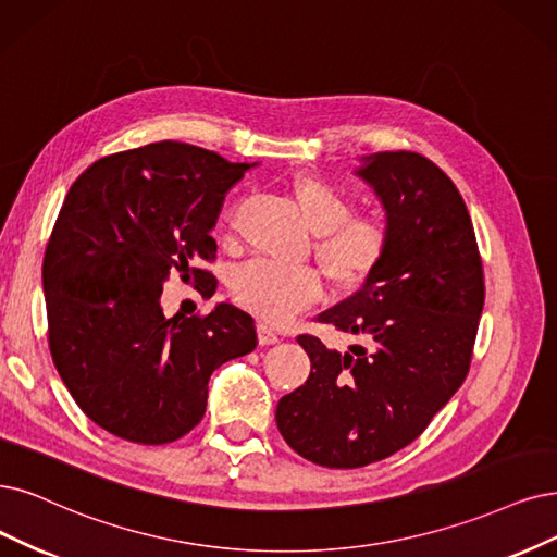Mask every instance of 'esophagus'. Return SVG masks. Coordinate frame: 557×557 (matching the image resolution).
<instances>
[{
  "label": "esophagus",
  "instance_id": "esophagus-1",
  "mask_svg": "<svg viewBox=\"0 0 557 557\" xmlns=\"http://www.w3.org/2000/svg\"><path fill=\"white\" fill-rule=\"evenodd\" d=\"M257 333H259V344H263V346L277 344V342H280V333L275 331V327H273L271 323H265V321H261V323L257 325Z\"/></svg>",
  "mask_w": 557,
  "mask_h": 557
}]
</instances>
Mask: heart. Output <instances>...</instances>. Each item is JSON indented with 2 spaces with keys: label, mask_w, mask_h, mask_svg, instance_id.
<instances>
[{
  "label": "heart",
  "mask_w": 557,
  "mask_h": 557,
  "mask_svg": "<svg viewBox=\"0 0 557 557\" xmlns=\"http://www.w3.org/2000/svg\"><path fill=\"white\" fill-rule=\"evenodd\" d=\"M294 199L314 236V257L339 289L372 280L393 247V224L379 211L354 213V199L321 176H298ZM226 232L236 230V206L226 211ZM236 300L265 321H282L319 300L323 282L312 265L252 259L232 275Z\"/></svg>",
  "instance_id": "obj_1"
}]
</instances>
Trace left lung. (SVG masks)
Listing matches in <instances>:
<instances>
[{"mask_svg":"<svg viewBox=\"0 0 557 557\" xmlns=\"http://www.w3.org/2000/svg\"><path fill=\"white\" fill-rule=\"evenodd\" d=\"M385 206L393 247L381 271L317 317L360 342L339 354L298 335L310 379L277 404L282 438L307 461L362 468L413 443L468 376L484 271L463 197L413 151L358 170Z\"/></svg>","mask_w":557,"mask_h":557,"instance_id":"8db88e82","label":"left lung"}]
</instances>
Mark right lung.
<instances>
[{
  "label": "right lung",
  "mask_w": 557,
  "mask_h": 557,
  "mask_svg": "<svg viewBox=\"0 0 557 557\" xmlns=\"http://www.w3.org/2000/svg\"><path fill=\"white\" fill-rule=\"evenodd\" d=\"M247 162L185 141L112 153L82 172L44 257L48 344L57 372L91 422L164 445L195 429L220 364L257 348L255 319L234 305L168 319L170 273L211 298V236L226 190Z\"/></svg>",
  "instance_id": "obj_1"
}]
</instances>
